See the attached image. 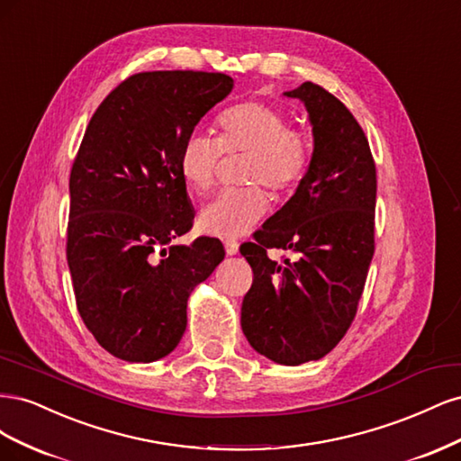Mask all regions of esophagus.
Returning <instances> with one entry per match:
<instances>
[{"label":"esophagus","mask_w":461,"mask_h":461,"mask_svg":"<svg viewBox=\"0 0 461 461\" xmlns=\"http://www.w3.org/2000/svg\"><path fill=\"white\" fill-rule=\"evenodd\" d=\"M225 252H227V256H236V254H239V242L227 240L225 242Z\"/></svg>","instance_id":"1"}]
</instances>
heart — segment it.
Listing matches in <instances>:
<instances>
[{"label":"heart","mask_w":461,"mask_h":461,"mask_svg":"<svg viewBox=\"0 0 461 461\" xmlns=\"http://www.w3.org/2000/svg\"><path fill=\"white\" fill-rule=\"evenodd\" d=\"M219 138L190 132L178 149V175L194 194L209 192L215 183L221 153H246L242 183L207 203L198 217L205 234L239 239L252 230L267 213L269 196L294 190L310 169L312 148L302 131L290 127L285 109L267 102L236 104L219 115Z\"/></svg>","instance_id":"heart-1"}]
</instances>
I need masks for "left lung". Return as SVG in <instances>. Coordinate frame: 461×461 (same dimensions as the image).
<instances>
[{
	"label": "left lung",
	"mask_w": 461,
	"mask_h": 461,
	"mask_svg": "<svg viewBox=\"0 0 461 461\" xmlns=\"http://www.w3.org/2000/svg\"><path fill=\"white\" fill-rule=\"evenodd\" d=\"M310 113V169L240 254L254 271L242 330L281 366L321 359L350 329L375 254L376 171L366 132L348 107L313 82L285 92ZM293 254L273 262L269 249Z\"/></svg>",
	"instance_id": "left-lung-1"
}]
</instances>
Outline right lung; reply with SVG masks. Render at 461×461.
Segmentation results:
<instances>
[{
    "mask_svg": "<svg viewBox=\"0 0 461 461\" xmlns=\"http://www.w3.org/2000/svg\"><path fill=\"white\" fill-rule=\"evenodd\" d=\"M234 80L222 73L151 71L122 80L95 109L68 178L67 263L78 313L104 350L149 364L186 329L196 285L225 258L192 229L178 149Z\"/></svg>",
    "mask_w": 461,
    "mask_h": 461,
    "instance_id": "right-lung-1",
    "label": "right lung"
}]
</instances>
